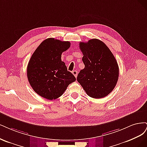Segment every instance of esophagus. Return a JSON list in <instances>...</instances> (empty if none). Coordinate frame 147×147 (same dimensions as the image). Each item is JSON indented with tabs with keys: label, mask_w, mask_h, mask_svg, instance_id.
Segmentation results:
<instances>
[{
	"label": "esophagus",
	"mask_w": 147,
	"mask_h": 147,
	"mask_svg": "<svg viewBox=\"0 0 147 147\" xmlns=\"http://www.w3.org/2000/svg\"><path fill=\"white\" fill-rule=\"evenodd\" d=\"M73 74L74 76L76 78L77 76H78V71H75V70L73 71Z\"/></svg>",
	"instance_id": "1"
}]
</instances>
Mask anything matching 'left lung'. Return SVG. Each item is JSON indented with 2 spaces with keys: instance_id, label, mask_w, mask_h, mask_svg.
Wrapping results in <instances>:
<instances>
[{
  "instance_id": "8db88e82",
  "label": "left lung",
  "mask_w": 147,
  "mask_h": 147,
  "mask_svg": "<svg viewBox=\"0 0 147 147\" xmlns=\"http://www.w3.org/2000/svg\"><path fill=\"white\" fill-rule=\"evenodd\" d=\"M85 68L80 71L77 80L89 96L102 98L115 88L119 68L112 52L102 41L91 39L79 43Z\"/></svg>"
}]
</instances>
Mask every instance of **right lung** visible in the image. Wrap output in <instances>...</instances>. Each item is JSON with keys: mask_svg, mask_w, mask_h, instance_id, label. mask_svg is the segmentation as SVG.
Wrapping results in <instances>:
<instances>
[{"mask_svg": "<svg viewBox=\"0 0 147 147\" xmlns=\"http://www.w3.org/2000/svg\"><path fill=\"white\" fill-rule=\"evenodd\" d=\"M69 47V41L49 38L32 54L27 65V78L33 90L42 98L49 100L59 98L76 80L61 59V54Z\"/></svg>", "mask_w": 147, "mask_h": 147, "instance_id": "obj_1", "label": "right lung"}]
</instances>
